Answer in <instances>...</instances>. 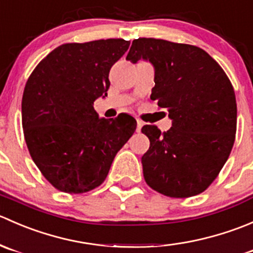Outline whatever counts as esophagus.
Listing matches in <instances>:
<instances>
[{
  "mask_svg": "<svg viewBox=\"0 0 253 253\" xmlns=\"http://www.w3.org/2000/svg\"><path fill=\"white\" fill-rule=\"evenodd\" d=\"M143 121H141V120H137V132H141L142 127H143Z\"/></svg>",
  "mask_w": 253,
  "mask_h": 253,
  "instance_id": "esophagus-1",
  "label": "esophagus"
}]
</instances>
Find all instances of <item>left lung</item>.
<instances>
[{"mask_svg": "<svg viewBox=\"0 0 253 253\" xmlns=\"http://www.w3.org/2000/svg\"><path fill=\"white\" fill-rule=\"evenodd\" d=\"M126 60L152 63L150 99L172 121L164 133L154 125L142 127L150 141L142 157L145 182L169 197L200 195L215 180L235 141L236 99L228 76L202 48L163 39L133 40Z\"/></svg>", "mask_w": 253, "mask_h": 253, "instance_id": "8db88e82", "label": "left lung"}]
</instances>
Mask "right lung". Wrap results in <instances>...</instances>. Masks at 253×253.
<instances>
[{"label": "right lung", "mask_w": 253, "mask_h": 253, "mask_svg": "<svg viewBox=\"0 0 253 253\" xmlns=\"http://www.w3.org/2000/svg\"><path fill=\"white\" fill-rule=\"evenodd\" d=\"M128 46L124 39L63 44L35 67L25 84V143L42 174L62 192L83 193L100 186L115 155L136 131L131 115L105 119L93 106L108 96L110 68Z\"/></svg>", "instance_id": "obj_1"}]
</instances>
